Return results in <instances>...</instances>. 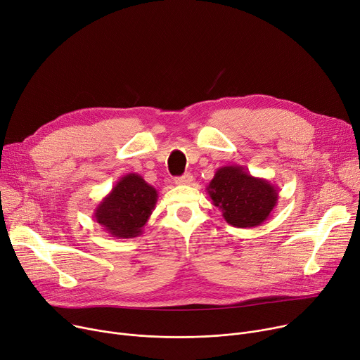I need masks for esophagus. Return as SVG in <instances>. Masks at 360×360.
<instances>
[{
	"mask_svg": "<svg viewBox=\"0 0 360 360\" xmlns=\"http://www.w3.org/2000/svg\"><path fill=\"white\" fill-rule=\"evenodd\" d=\"M174 181H176V184H180V186H183V184H190V183L193 181V176L187 173V174H183L181 177H176Z\"/></svg>",
	"mask_w": 360,
	"mask_h": 360,
	"instance_id": "esophagus-1",
	"label": "esophagus"
}]
</instances>
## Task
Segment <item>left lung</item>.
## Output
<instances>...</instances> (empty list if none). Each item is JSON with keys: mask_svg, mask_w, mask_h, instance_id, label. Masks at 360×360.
Wrapping results in <instances>:
<instances>
[{"mask_svg": "<svg viewBox=\"0 0 360 360\" xmlns=\"http://www.w3.org/2000/svg\"><path fill=\"white\" fill-rule=\"evenodd\" d=\"M206 192L224 219L237 228L262 225L279 198L278 188L269 180L251 176L237 164L218 168Z\"/></svg>", "mask_w": 360, "mask_h": 360, "instance_id": "obj_1", "label": "left lung"}]
</instances>
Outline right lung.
<instances>
[{"mask_svg": "<svg viewBox=\"0 0 360 360\" xmlns=\"http://www.w3.org/2000/svg\"><path fill=\"white\" fill-rule=\"evenodd\" d=\"M158 199L157 190L142 176L129 173L113 186L94 209V218L108 234L116 238H135L142 234Z\"/></svg>", "mask_w": 360, "mask_h": 360, "instance_id": "obj_1", "label": "right lung"}]
</instances>
